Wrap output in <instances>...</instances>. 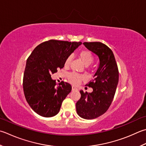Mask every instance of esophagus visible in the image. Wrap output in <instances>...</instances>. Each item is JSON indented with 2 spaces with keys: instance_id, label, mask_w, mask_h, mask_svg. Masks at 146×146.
I'll use <instances>...</instances> for the list:
<instances>
[{
  "instance_id": "obj_1",
  "label": "esophagus",
  "mask_w": 146,
  "mask_h": 146,
  "mask_svg": "<svg viewBox=\"0 0 146 146\" xmlns=\"http://www.w3.org/2000/svg\"><path fill=\"white\" fill-rule=\"evenodd\" d=\"M78 88H76V87H75V86H72V90L73 91H75V90H78Z\"/></svg>"
}]
</instances>
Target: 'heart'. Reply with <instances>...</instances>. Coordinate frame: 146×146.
<instances>
[{"mask_svg": "<svg viewBox=\"0 0 146 146\" xmlns=\"http://www.w3.org/2000/svg\"><path fill=\"white\" fill-rule=\"evenodd\" d=\"M79 57L85 66H89L92 63L94 58L90 51L88 50H83L79 52ZM71 61V56L68 57L66 59L64 64L66 66H69ZM68 79L70 82L74 85L78 84L80 82L84 80V76L76 73H71L68 75Z\"/></svg>", "mask_w": 146, "mask_h": 146, "instance_id": "b5f03b06", "label": "heart"}]
</instances>
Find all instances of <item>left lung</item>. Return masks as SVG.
Segmentation results:
<instances>
[{
	"instance_id": "obj_1",
	"label": "left lung",
	"mask_w": 146,
	"mask_h": 146,
	"mask_svg": "<svg viewBox=\"0 0 146 146\" xmlns=\"http://www.w3.org/2000/svg\"><path fill=\"white\" fill-rule=\"evenodd\" d=\"M88 50L98 56L99 66L94 79L85 86L92 88L91 93L80 91L81 98L76 104L77 114L91 119L103 115L110 108L118 84L119 73L113 51L101 42H84Z\"/></svg>"
}]
</instances>
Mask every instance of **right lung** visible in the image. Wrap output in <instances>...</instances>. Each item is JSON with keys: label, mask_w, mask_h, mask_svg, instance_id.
Wrapping results in <instances>:
<instances>
[{"label": "right lung", "mask_w": 146, "mask_h": 146, "mask_svg": "<svg viewBox=\"0 0 146 146\" xmlns=\"http://www.w3.org/2000/svg\"><path fill=\"white\" fill-rule=\"evenodd\" d=\"M82 44L50 40L38 45L28 58L23 86L28 104L38 115L52 117L59 113L71 86L64 82L56 85L51 75L64 67L66 58Z\"/></svg>", "instance_id": "add662e5"}]
</instances>
